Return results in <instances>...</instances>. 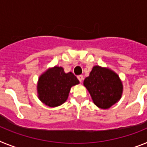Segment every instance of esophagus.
I'll return each instance as SVG.
<instances>
[{"mask_svg": "<svg viewBox=\"0 0 147 147\" xmlns=\"http://www.w3.org/2000/svg\"><path fill=\"white\" fill-rule=\"evenodd\" d=\"M78 79L80 81V82H82V81H84V76H83L82 75H78Z\"/></svg>", "mask_w": 147, "mask_h": 147, "instance_id": "1", "label": "esophagus"}]
</instances>
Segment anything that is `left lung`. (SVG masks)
<instances>
[{
	"instance_id": "left-lung-1",
	"label": "left lung",
	"mask_w": 147,
	"mask_h": 147,
	"mask_svg": "<svg viewBox=\"0 0 147 147\" xmlns=\"http://www.w3.org/2000/svg\"><path fill=\"white\" fill-rule=\"evenodd\" d=\"M84 86L92 97L93 103L100 109H107L118 102L123 93V84L118 75L107 67L94 66Z\"/></svg>"
}]
</instances>
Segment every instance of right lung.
Wrapping results in <instances>:
<instances>
[{
  "mask_svg": "<svg viewBox=\"0 0 147 147\" xmlns=\"http://www.w3.org/2000/svg\"><path fill=\"white\" fill-rule=\"evenodd\" d=\"M79 83L72 72L66 73L63 67L55 66L47 69L38 78V97L48 107H58L66 101L71 87Z\"/></svg>",
  "mask_w": 147,
  "mask_h": 147,
  "instance_id": "right-lung-1",
  "label": "right lung"
}]
</instances>
